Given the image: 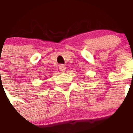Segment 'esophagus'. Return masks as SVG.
<instances>
[{
  "instance_id": "34e87169",
  "label": "esophagus",
  "mask_w": 133,
  "mask_h": 133,
  "mask_svg": "<svg viewBox=\"0 0 133 133\" xmlns=\"http://www.w3.org/2000/svg\"><path fill=\"white\" fill-rule=\"evenodd\" d=\"M65 69H66V67H65V65H59V70H60V71L62 72H64L65 71Z\"/></svg>"
}]
</instances>
